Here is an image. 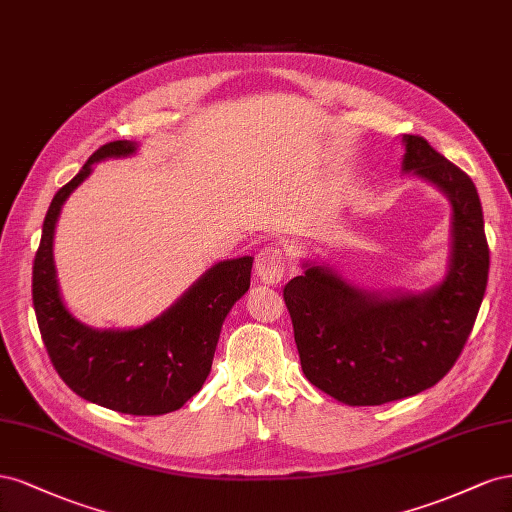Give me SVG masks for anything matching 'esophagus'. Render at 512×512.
I'll list each match as a JSON object with an SVG mask.
<instances>
[{"mask_svg": "<svg viewBox=\"0 0 512 512\" xmlns=\"http://www.w3.org/2000/svg\"><path fill=\"white\" fill-rule=\"evenodd\" d=\"M255 274L261 283L276 285L285 274V255L274 246H268L255 259Z\"/></svg>", "mask_w": 512, "mask_h": 512, "instance_id": "esophagus-1", "label": "esophagus"}]
</instances>
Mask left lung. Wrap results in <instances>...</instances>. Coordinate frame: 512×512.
I'll return each instance as SVG.
<instances>
[{"instance_id":"1","label":"left lung","mask_w":512,"mask_h":512,"mask_svg":"<svg viewBox=\"0 0 512 512\" xmlns=\"http://www.w3.org/2000/svg\"><path fill=\"white\" fill-rule=\"evenodd\" d=\"M401 171L450 201L444 279L425 291L360 289L321 261H302L285 304L306 379L345 405H382L435 386L470 337L489 276L483 206L470 175L418 135H403Z\"/></svg>"}]
</instances>
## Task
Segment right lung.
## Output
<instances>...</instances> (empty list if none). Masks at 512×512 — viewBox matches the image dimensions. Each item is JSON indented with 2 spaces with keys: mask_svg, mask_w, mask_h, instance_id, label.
Listing matches in <instances>:
<instances>
[{
  "mask_svg": "<svg viewBox=\"0 0 512 512\" xmlns=\"http://www.w3.org/2000/svg\"><path fill=\"white\" fill-rule=\"evenodd\" d=\"M135 141H111L55 193L34 259V311L55 371L81 399L133 416L180 410L210 375L231 306L251 287L253 257L218 261L148 324L128 330L85 326L62 300L53 259L55 225L64 201L90 178L92 165L133 156Z\"/></svg>",
  "mask_w": 512,
  "mask_h": 512,
  "instance_id": "obj_1",
  "label": "right lung"
}]
</instances>
